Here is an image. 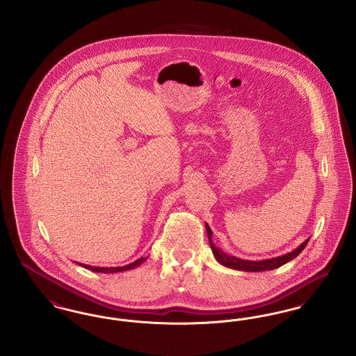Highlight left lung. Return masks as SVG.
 Listing matches in <instances>:
<instances>
[{"label": "left lung", "mask_w": 356, "mask_h": 356, "mask_svg": "<svg viewBox=\"0 0 356 356\" xmlns=\"http://www.w3.org/2000/svg\"><path fill=\"white\" fill-rule=\"evenodd\" d=\"M205 229H207V235H208V238H209L211 250L213 252V256L216 257V260L220 263L221 266L232 268V270H237V271L261 272L271 271V270H275V268H279V267H282L283 264H286L289 260L295 259L298 254H300L305 250V245H307V243L309 240V238H307L305 243H302L292 252H288V254H282V256H277V257H272V259L256 260V261H254V260H243V259H238L236 256L222 252L220 248H218L213 244V241H212V231H211L208 224H205Z\"/></svg>", "instance_id": "1"}]
</instances>
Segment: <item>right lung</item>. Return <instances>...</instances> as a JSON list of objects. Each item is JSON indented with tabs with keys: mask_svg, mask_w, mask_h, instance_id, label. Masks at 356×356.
<instances>
[{
	"mask_svg": "<svg viewBox=\"0 0 356 356\" xmlns=\"http://www.w3.org/2000/svg\"><path fill=\"white\" fill-rule=\"evenodd\" d=\"M147 260V257H140L137 259L134 263L131 264H127V266H122V267H95V266H86V264H81V263H77L79 266L84 267L86 270H90L93 272H100V273H118V272L128 271V270H134L137 268L140 264H143L144 261Z\"/></svg>",
	"mask_w": 356,
	"mask_h": 356,
	"instance_id": "right-lung-1",
	"label": "right lung"
}]
</instances>
